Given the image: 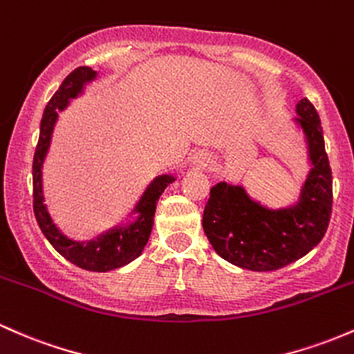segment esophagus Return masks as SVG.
Instances as JSON below:
<instances>
[{"mask_svg": "<svg viewBox=\"0 0 354 354\" xmlns=\"http://www.w3.org/2000/svg\"><path fill=\"white\" fill-rule=\"evenodd\" d=\"M191 162L192 165L199 167V169H206L209 165V155L206 151H196V153L191 157Z\"/></svg>", "mask_w": 354, "mask_h": 354, "instance_id": "esophagus-1", "label": "esophagus"}]
</instances>
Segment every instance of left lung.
Returning <instances> with one entry per match:
<instances>
[{
  "label": "left lung",
  "mask_w": 354,
  "mask_h": 354,
  "mask_svg": "<svg viewBox=\"0 0 354 354\" xmlns=\"http://www.w3.org/2000/svg\"><path fill=\"white\" fill-rule=\"evenodd\" d=\"M297 123L306 133L309 177L294 207L272 209L254 203L239 185L219 182L204 207V233L219 257L253 272L287 267L321 241L333 211V174L321 120L307 97L297 102Z\"/></svg>",
  "instance_id": "obj_1"
}]
</instances>
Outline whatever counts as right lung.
I'll list each match as a JSON object with an SVG mask.
<instances>
[{
	"label": "right lung",
	"mask_w": 354,
	"mask_h": 354,
	"mask_svg": "<svg viewBox=\"0 0 354 354\" xmlns=\"http://www.w3.org/2000/svg\"><path fill=\"white\" fill-rule=\"evenodd\" d=\"M96 77V71L91 67H77L64 79L59 89L48 101L40 123V136L37 143L35 155H33V212H35L37 223H39L41 233L50 241V245L62 254L71 263L77 265L79 268L89 270V272H109L130 263L145 248L148 238H150L151 226H153L155 207H157L158 197L165 191L169 184L176 178L172 176H160L155 178L136 204L135 211L138 212V219L128 224L127 227H115L106 234H101L93 241H72L64 236L54 223L50 214L47 212L44 204V192H41V163L47 155L50 145L52 131L57 121V113L62 111L69 104L71 97H75L82 91L86 82Z\"/></svg>",
	"instance_id": "obj_1"
}]
</instances>
